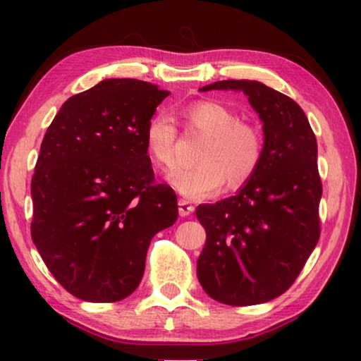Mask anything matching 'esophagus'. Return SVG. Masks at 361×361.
<instances>
[{
  "label": "esophagus",
  "instance_id": "esophagus-1",
  "mask_svg": "<svg viewBox=\"0 0 361 361\" xmlns=\"http://www.w3.org/2000/svg\"><path fill=\"white\" fill-rule=\"evenodd\" d=\"M178 211H180V216H190L191 213H193L195 211V206L190 203V201H186V200H180L178 201Z\"/></svg>",
  "mask_w": 361,
  "mask_h": 361
}]
</instances>
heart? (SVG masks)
Instances as JSON below:
<instances>
[{
    "label": "heart",
    "instance_id": "b5f03b06",
    "mask_svg": "<svg viewBox=\"0 0 361 361\" xmlns=\"http://www.w3.org/2000/svg\"><path fill=\"white\" fill-rule=\"evenodd\" d=\"M183 117L191 130L206 137L196 152L191 168H176L168 183L190 200H204L221 188L238 190L257 171L264 157V135L257 125L243 120L236 110L213 100L186 105ZM178 130L165 112L153 114L143 128V143L150 160L161 170H170L176 160Z\"/></svg>",
    "mask_w": 361,
    "mask_h": 361
}]
</instances>
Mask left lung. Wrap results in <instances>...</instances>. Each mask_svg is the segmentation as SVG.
Instances as JSON below:
<instances>
[{"instance_id": "left-lung-1", "label": "left lung", "mask_w": 361, "mask_h": 361, "mask_svg": "<svg viewBox=\"0 0 361 361\" xmlns=\"http://www.w3.org/2000/svg\"><path fill=\"white\" fill-rule=\"evenodd\" d=\"M243 90L262 120L264 157L234 196L200 204L206 244L196 274L206 294L244 307L294 284L320 238L317 140L295 100L257 80H219L206 90Z\"/></svg>"}]
</instances>
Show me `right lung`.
Listing matches in <instances>:
<instances>
[{
	"instance_id": "add662e5",
	"label": "right lung",
	"mask_w": 361,
	"mask_h": 361,
	"mask_svg": "<svg viewBox=\"0 0 361 361\" xmlns=\"http://www.w3.org/2000/svg\"><path fill=\"white\" fill-rule=\"evenodd\" d=\"M168 90L107 79L67 99L41 143L31 181V238L77 299L117 302L140 284L152 238L178 218L143 143Z\"/></svg>"
}]
</instances>
